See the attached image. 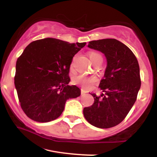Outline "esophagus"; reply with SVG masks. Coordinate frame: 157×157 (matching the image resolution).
<instances>
[{
	"instance_id": "1",
	"label": "esophagus",
	"mask_w": 157,
	"mask_h": 157,
	"mask_svg": "<svg viewBox=\"0 0 157 157\" xmlns=\"http://www.w3.org/2000/svg\"><path fill=\"white\" fill-rule=\"evenodd\" d=\"M86 91H84V90L81 89V94H82V95L86 94Z\"/></svg>"
}]
</instances>
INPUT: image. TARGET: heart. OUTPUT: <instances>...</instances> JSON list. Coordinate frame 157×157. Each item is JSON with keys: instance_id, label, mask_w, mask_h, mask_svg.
Instances as JSON below:
<instances>
[{"instance_id": "obj_1", "label": "heart", "mask_w": 157, "mask_h": 157, "mask_svg": "<svg viewBox=\"0 0 157 157\" xmlns=\"http://www.w3.org/2000/svg\"><path fill=\"white\" fill-rule=\"evenodd\" d=\"M89 56L91 60L94 62L95 60H102V56L101 54L97 52H91L89 53ZM96 81V78L93 76H86V75H77L74 78L73 82L77 85H80L84 88H89L91 85Z\"/></svg>"}]
</instances>
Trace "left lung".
<instances>
[{
  "instance_id": "left-lung-1",
  "label": "left lung",
  "mask_w": 157,
  "mask_h": 157,
  "mask_svg": "<svg viewBox=\"0 0 157 157\" xmlns=\"http://www.w3.org/2000/svg\"><path fill=\"white\" fill-rule=\"evenodd\" d=\"M89 48L98 50L107 59L100 88L103 94H91L94 102L84 108L83 115L91 125L109 128L120 124L128 113L137 98L141 86L140 66L132 51L116 39L90 41Z\"/></svg>"
}]
</instances>
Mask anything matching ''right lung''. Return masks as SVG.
<instances>
[{
  "mask_svg": "<svg viewBox=\"0 0 157 157\" xmlns=\"http://www.w3.org/2000/svg\"><path fill=\"white\" fill-rule=\"evenodd\" d=\"M86 44L45 38L26 46L16 63L15 86L29 118L39 122L55 120L66 100L80 96L78 87L68 85V74L73 57Z\"/></svg>",
  "mask_w": 157,
  "mask_h": 157,
  "instance_id": "1",
  "label": "right lung"
}]
</instances>
